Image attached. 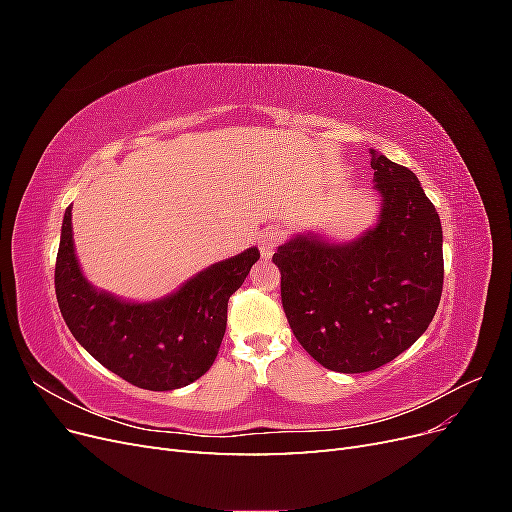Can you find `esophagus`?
<instances>
[{
	"mask_svg": "<svg viewBox=\"0 0 512 512\" xmlns=\"http://www.w3.org/2000/svg\"><path fill=\"white\" fill-rule=\"evenodd\" d=\"M282 243V232L280 230H267V232H262V235L258 237V247H260V254H262V258H271L273 256V252H275V247Z\"/></svg>",
	"mask_w": 512,
	"mask_h": 512,
	"instance_id": "esophagus-1",
	"label": "esophagus"
}]
</instances>
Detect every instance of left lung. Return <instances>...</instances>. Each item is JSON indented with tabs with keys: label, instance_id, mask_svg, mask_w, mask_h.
I'll return each mask as SVG.
<instances>
[{
	"label": "left lung",
	"instance_id": "left-lung-1",
	"mask_svg": "<svg viewBox=\"0 0 512 512\" xmlns=\"http://www.w3.org/2000/svg\"><path fill=\"white\" fill-rule=\"evenodd\" d=\"M382 215L348 245L294 237L277 247L282 305L297 342L331 371L391 363L436 316L444 284L440 215L416 175L369 149Z\"/></svg>",
	"mask_w": 512,
	"mask_h": 512
}]
</instances>
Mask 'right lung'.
<instances>
[{
	"label": "right lung",
	"instance_id": "right-lung-1",
	"mask_svg": "<svg viewBox=\"0 0 512 512\" xmlns=\"http://www.w3.org/2000/svg\"><path fill=\"white\" fill-rule=\"evenodd\" d=\"M66 209L55 262V294L70 333L98 363L147 391H173L209 371L226 331L228 299L245 282L256 247L218 262L156 303H126L91 288L72 245Z\"/></svg>",
	"mask_w": 512,
	"mask_h": 512
}]
</instances>
